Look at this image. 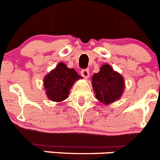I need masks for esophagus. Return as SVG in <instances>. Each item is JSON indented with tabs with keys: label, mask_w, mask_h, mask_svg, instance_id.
I'll return each mask as SVG.
<instances>
[{
	"label": "esophagus",
	"mask_w": 160,
	"mask_h": 160,
	"mask_svg": "<svg viewBox=\"0 0 160 160\" xmlns=\"http://www.w3.org/2000/svg\"><path fill=\"white\" fill-rule=\"evenodd\" d=\"M81 74L84 78H88L89 76H90V71L87 69H84V70H82Z\"/></svg>",
	"instance_id": "esophagus-1"
}]
</instances>
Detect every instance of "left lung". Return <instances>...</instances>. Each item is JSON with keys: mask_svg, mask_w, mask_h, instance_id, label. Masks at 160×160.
<instances>
[{"mask_svg": "<svg viewBox=\"0 0 160 160\" xmlns=\"http://www.w3.org/2000/svg\"><path fill=\"white\" fill-rule=\"evenodd\" d=\"M92 86L95 97L105 105L119 99L125 88L122 76L115 72L110 65L101 66L100 71L92 77Z\"/></svg>", "mask_w": 160, "mask_h": 160, "instance_id": "left-lung-1", "label": "left lung"}]
</instances>
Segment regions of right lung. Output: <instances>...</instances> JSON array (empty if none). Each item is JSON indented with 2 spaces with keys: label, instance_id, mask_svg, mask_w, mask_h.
Segmentation results:
<instances>
[{
  "label": "right lung",
  "instance_id": "add662e5",
  "mask_svg": "<svg viewBox=\"0 0 160 160\" xmlns=\"http://www.w3.org/2000/svg\"><path fill=\"white\" fill-rule=\"evenodd\" d=\"M82 78L73 69L60 62L44 79V88L49 100L61 102L67 98L73 83Z\"/></svg>",
  "mask_w": 160,
  "mask_h": 160
}]
</instances>
